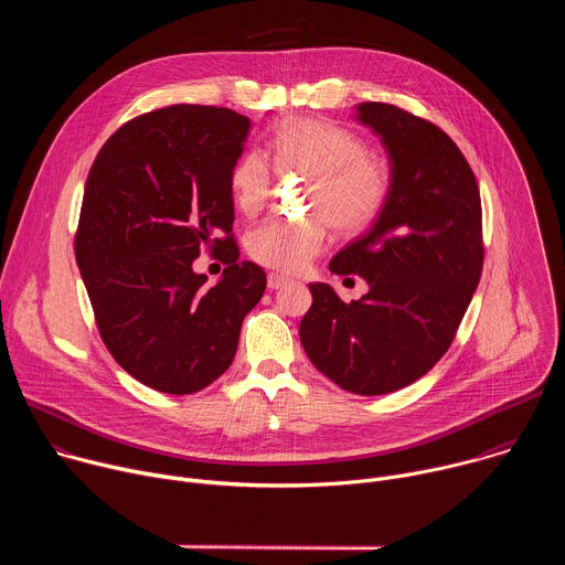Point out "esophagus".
<instances>
[{
	"label": "esophagus",
	"mask_w": 565,
	"mask_h": 565,
	"mask_svg": "<svg viewBox=\"0 0 565 565\" xmlns=\"http://www.w3.org/2000/svg\"><path fill=\"white\" fill-rule=\"evenodd\" d=\"M288 281H290V279L284 277V275H277V273H270V275H268V288H270V290H279V288H284Z\"/></svg>",
	"instance_id": "34e87169"
}]
</instances>
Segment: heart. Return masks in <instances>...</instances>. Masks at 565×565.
Returning a JSON list of instances; mask_svg holds the SVG:
<instances>
[{"label":"heart","mask_w":565,"mask_h":565,"mask_svg":"<svg viewBox=\"0 0 565 565\" xmlns=\"http://www.w3.org/2000/svg\"><path fill=\"white\" fill-rule=\"evenodd\" d=\"M273 166L284 177H306L303 218H270L250 230L248 255L273 270L299 273L321 250L327 225L338 234L364 230L382 210L388 194V172L364 145L342 127L315 118L281 122L270 140ZM266 158L248 151L230 174L236 210L255 216L270 196Z\"/></svg>","instance_id":"1"}]
</instances>
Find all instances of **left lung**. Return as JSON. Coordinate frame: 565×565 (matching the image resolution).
Masks as SVG:
<instances>
[{
  "instance_id": "8db88e82",
  "label": "left lung",
  "mask_w": 565,
  "mask_h": 565,
  "mask_svg": "<svg viewBox=\"0 0 565 565\" xmlns=\"http://www.w3.org/2000/svg\"><path fill=\"white\" fill-rule=\"evenodd\" d=\"M386 149L391 181L373 227L329 264L369 292L342 301L308 284L299 324L308 360L344 391L382 395L423 377L449 349L482 270V212L456 142L405 109L362 103L355 116Z\"/></svg>"
}]
</instances>
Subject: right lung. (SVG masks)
I'll return each mask as SVG.
<instances>
[{
	"instance_id": "add662e5",
	"label": "right lung",
	"mask_w": 565,
	"mask_h": 565,
	"mask_svg": "<svg viewBox=\"0 0 565 565\" xmlns=\"http://www.w3.org/2000/svg\"><path fill=\"white\" fill-rule=\"evenodd\" d=\"M250 118L174 105L122 125L85 185L75 262L114 360L160 393L212 384L234 360L266 273L238 262L230 174ZM203 247L225 264L212 288L191 268Z\"/></svg>"
}]
</instances>
